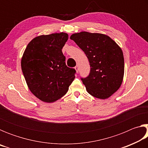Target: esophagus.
<instances>
[{
	"mask_svg": "<svg viewBox=\"0 0 148 148\" xmlns=\"http://www.w3.org/2000/svg\"><path fill=\"white\" fill-rule=\"evenodd\" d=\"M74 69H75V70H76L77 72H78V71H79V67H78V66H77V65H76V66H75Z\"/></svg>",
	"mask_w": 148,
	"mask_h": 148,
	"instance_id": "esophagus-1",
	"label": "esophagus"
}]
</instances>
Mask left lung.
Returning <instances> with one entry per match:
<instances>
[{
	"label": "left lung",
	"mask_w": 148,
	"mask_h": 148,
	"mask_svg": "<svg viewBox=\"0 0 148 148\" xmlns=\"http://www.w3.org/2000/svg\"><path fill=\"white\" fill-rule=\"evenodd\" d=\"M71 39L81 48L89 61V76L81 79L94 97L106 99L121 86L124 75V57L120 47L107 35L81 32Z\"/></svg>",
	"instance_id": "left-lung-1"
}]
</instances>
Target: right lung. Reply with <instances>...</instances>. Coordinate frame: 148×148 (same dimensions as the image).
<instances>
[{
	"mask_svg": "<svg viewBox=\"0 0 148 148\" xmlns=\"http://www.w3.org/2000/svg\"><path fill=\"white\" fill-rule=\"evenodd\" d=\"M69 38L64 32L37 36L29 42L21 59V69L30 91L46 102L66 93L76 70L65 63L62 49Z\"/></svg>",
	"mask_w": 148,
	"mask_h": 148,
	"instance_id": "add662e5",
	"label": "right lung"
}]
</instances>
